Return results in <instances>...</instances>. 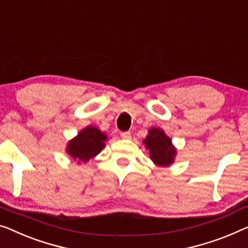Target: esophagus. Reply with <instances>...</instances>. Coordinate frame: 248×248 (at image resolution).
<instances>
[{
    "instance_id": "1",
    "label": "esophagus",
    "mask_w": 248,
    "mask_h": 248,
    "mask_svg": "<svg viewBox=\"0 0 248 248\" xmlns=\"http://www.w3.org/2000/svg\"><path fill=\"white\" fill-rule=\"evenodd\" d=\"M121 138L123 139H130L131 138V134L129 131H124V132H121Z\"/></svg>"
}]
</instances>
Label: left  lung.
Returning a JSON list of instances; mask_svg holds the SVG:
<instances>
[{"label":"left lung","instance_id":"8db88e82","mask_svg":"<svg viewBox=\"0 0 248 248\" xmlns=\"http://www.w3.org/2000/svg\"><path fill=\"white\" fill-rule=\"evenodd\" d=\"M143 143L147 149H149L150 159L155 162V165L167 167L175 160L176 148L171 143V139L166 136L161 129L150 128Z\"/></svg>","mask_w":248,"mask_h":248}]
</instances>
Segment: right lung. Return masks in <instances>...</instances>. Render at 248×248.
I'll use <instances>...</instances> for the list:
<instances>
[{"instance_id":"1","label":"right lung","mask_w":248,"mask_h":248,"mask_svg":"<svg viewBox=\"0 0 248 248\" xmlns=\"http://www.w3.org/2000/svg\"><path fill=\"white\" fill-rule=\"evenodd\" d=\"M107 136L98 128L89 127L81 130L76 138L70 140L66 153L78 162H87L97 156L105 147Z\"/></svg>"}]
</instances>
